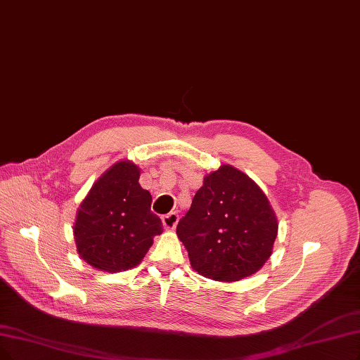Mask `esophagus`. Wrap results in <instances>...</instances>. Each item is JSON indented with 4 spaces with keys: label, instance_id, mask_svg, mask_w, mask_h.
I'll list each match as a JSON object with an SVG mask.
<instances>
[{
    "label": "esophagus",
    "instance_id": "34e87169",
    "mask_svg": "<svg viewBox=\"0 0 360 360\" xmlns=\"http://www.w3.org/2000/svg\"><path fill=\"white\" fill-rule=\"evenodd\" d=\"M177 223H179V214L177 212H169V214H167L162 217V224L167 230L176 229Z\"/></svg>",
    "mask_w": 360,
    "mask_h": 360
}]
</instances>
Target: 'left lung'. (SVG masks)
I'll use <instances>...</instances> for the list:
<instances>
[{
  "instance_id": "left-lung-1",
  "label": "left lung",
  "mask_w": 360,
  "mask_h": 360,
  "mask_svg": "<svg viewBox=\"0 0 360 360\" xmlns=\"http://www.w3.org/2000/svg\"><path fill=\"white\" fill-rule=\"evenodd\" d=\"M177 236L199 275L236 282L269 260L278 219L260 186L227 164L204 177L191 210L177 224Z\"/></svg>"
}]
</instances>
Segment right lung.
Segmentation results:
<instances>
[{"label":"right lung","instance_id":"right-lung-1","mask_svg":"<svg viewBox=\"0 0 360 360\" xmlns=\"http://www.w3.org/2000/svg\"><path fill=\"white\" fill-rule=\"evenodd\" d=\"M140 168L130 160L115 162L82 199L74 223L77 251L91 267L118 273L143 260L162 233L161 219L150 211L152 196L140 183Z\"/></svg>","mask_w":360,"mask_h":360}]
</instances>
